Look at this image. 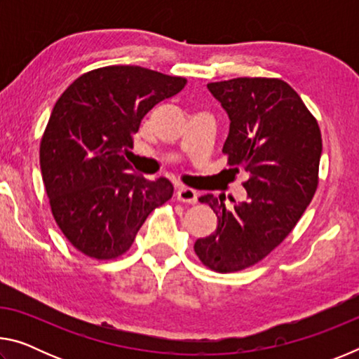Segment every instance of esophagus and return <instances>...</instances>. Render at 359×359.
I'll list each match as a JSON object with an SVG mask.
<instances>
[{"label":"esophagus","mask_w":359,"mask_h":359,"mask_svg":"<svg viewBox=\"0 0 359 359\" xmlns=\"http://www.w3.org/2000/svg\"><path fill=\"white\" fill-rule=\"evenodd\" d=\"M175 198L179 199L182 203H188V204H194L198 201V193L193 190V188H188V187H182L175 193Z\"/></svg>","instance_id":"esophagus-1"}]
</instances>
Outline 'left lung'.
Returning a JSON list of instances; mask_svg holds the SVG:
<instances>
[{
    "mask_svg": "<svg viewBox=\"0 0 359 359\" xmlns=\"http://www.w3.org/2000/svg\"><path fill=\"white\" fill-rule=\"evenodd\" d=\"M231 120L228 165L244 169L248 201L226 209L205 194L217 229L194 242L209 269L229 274L266 258L293 231L318 187L321 133L301 96L282 79L238 77L208 83Z\"/></svg>",
    "mask_w": 359,
    "mask_h": 359,
    "instance_id": "8db88e82",
    "label": "left lung"
}]
</instances>
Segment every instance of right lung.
Masks as SVG:
<instances>
[{"mask_svg": "<svg viewBox=\"0 0 359 359\" xmlns=\"http://www.w3.org/2000/svg\"><path fill=\"white\" fill-rule=\"evenodd\" d=\"M185 85L184 77L114 65L77 77L55 102L41 139L42 182L58 228L81 253L117 259L150 212L172 198L171 182L130 174L123 155L144 115Z\"/></svg>", "mask_w": 359, "mask_h": 359, "instance_id": "right-lung-1", "label": "right lung"}]
</instances>
